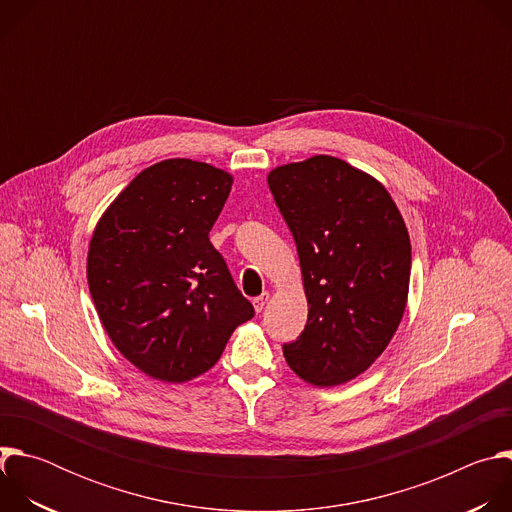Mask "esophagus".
<instances>
[{
	"label": "esophagus",
	"mask_w": 512,
	"mask_h": 512,
	"mask_svg": "<svg viewBox=\"0 0 512 512\" xmlns=\"http://www.w3.org/2000/svg\"><path fill=\"white\" fill-rule=\"evenodd\" d=\"M267 300H269V294H267V291H265V294H261L259 298H255V300H253V308H255V312H257V314H259V312H263V308H265Z\"/></svg>",
	"instance_id": "esophagus-1"
}]
</instances>
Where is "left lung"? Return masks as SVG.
<instances>
[{
    "label": "left lung",
    "mask_w": 512,
    "mask_h": 512,
    "mask_svg": "<svg viewBox=\"0 0 512 512\" xmlns=\"http://www.w3.org/2000/svg\"><path fill=\"white\" fill-rule=\"evenodd\" d=\"M294 235L308 322L283 356L316 387L367 371L391 342L407 304L411 243L391 194L344 160L314 156L267 176Z\"/></svg>",
    "instance_id": "1"
}]
</instances>
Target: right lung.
I'll use <instances>...</instances> for the list:
<instances>
[{
	"label": "right lung",
	"mask_w": 512,
	"mask_h": 512,
	"mask_svg": "<svg viewBox=\"0 0 512 512\" xmlns=\"http://www.w3.org/2000/svg\"><path fill=\"white\" fill-rule=\"evenodd\" d=\"M233 176L174 158L139 172L101 216L87 277L115 348L152 379L190 381L255 310L208 233Z\"/></svg>",
	"instance_id": "right-lung-1"
}]
</instances>
